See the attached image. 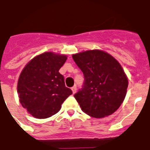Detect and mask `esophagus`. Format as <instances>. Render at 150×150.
I'll return each mask as SVG.
<instances>
[{
  "mask_svg": "<svg viewBox=\"0 0 150 150\" xmlns=\"http://www.w3.org/2000/svg\"><path fill=\"white\" fill-rule=\"evenodd\" d=\"M76 90H77V88H76V86H73V87L71 88V91H72L73 94H75V92H76Z\"/></svg>",
  "mask_w": 150,
  "mask_h": 150,
  "instance_id": "34e87169",
  "label": "esophagus"
}]
</instances>
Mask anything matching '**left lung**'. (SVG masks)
Here are the masks:
<instances>
[{
	"instance_id": "8db88e82",
	"label": "left lung",
	"mask_w": 150,
	"mask_h": 150,
	"mask_svg": "<svg viewBox=\"0 0 150 150\" xmlns=\"http://www.w3.org/2000/svg\"><path fill=\"white\" fill-rule=\"evenodd\" d=\"M72 58L85 78L82 88L74 96L81 110L94 118L115 112L123 103L128 88L121 64L102 50L80 52Z\"/></svg>"
}]
</instances>
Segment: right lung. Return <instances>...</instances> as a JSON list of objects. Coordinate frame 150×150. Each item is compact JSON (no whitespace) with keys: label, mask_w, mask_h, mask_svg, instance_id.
<instances>
[{"label":"right lung","mask_w":150,"mask_h":150,"mask_svg":"<svg viewBox=\"0 0 150 150\" xmlns=\"http://www.w3.org/2000/svg\"><path fill=\"white\" fill-rule=\"evenodd\" d=\"M66 60L64 54L45 52L32 58L21 72L18 81L19 101L34 117H51L72 94L59 73Z\"/></svg>","instance_id":"right-lung-1"}]
</instances>
